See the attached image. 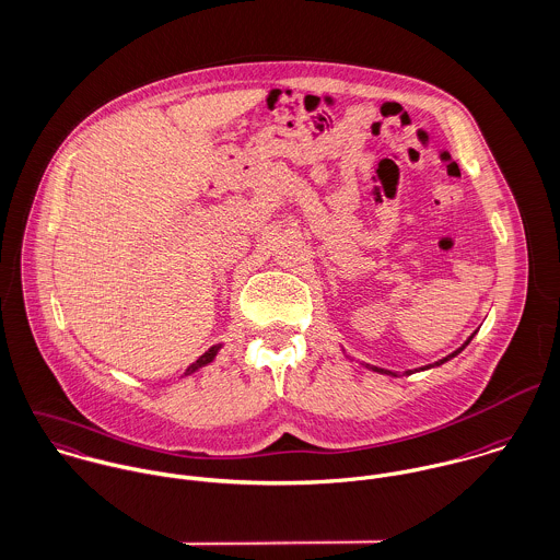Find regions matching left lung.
Here are the masks:
<instances>
[{"instance_id":"left-lung-1","label":"left lung","mask_w":560,"mask_h":560,"mask_svg":"<svg viewBox=\"0 0 560 560\" xmlns=\"http://www.w3.org/2000/svg\"><path fill=\"white\" fill-rule=\"evenodd\" d=\"M474 334H476V331H474ZM471 337L474 336L467 337L463 346H458L454 352H450V354L444 357V359H440V361H435V363H429V365H424V368H420V370H429V368H435V365H442V363H446V361H450L452 357H456V354H458V352H460V350H463V348H465V346L471 341ZM368 368H370V370H374V372H381V374H392V376H398V374H394V372H389V370H383V368H376V365H368ZM405 374H413V370H407Z\"/></svg>"}]
</instances>
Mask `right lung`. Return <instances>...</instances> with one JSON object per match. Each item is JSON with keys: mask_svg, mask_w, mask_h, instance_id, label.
<instances>
[{"mask_svg": "<svg viewBox=\"0 0 560 560\" xmlns=\"http://www.w3.org/2000/svg\"><path fill=\"white\" fill-rule=\"evenodd\" d=\"M219 350H221V343H217V346H212L208 352H203V354H201V357H199L195 363H190V365H188V370H186V376H188V374H192V372H197L199 368L208 365L210 361H214V357L219 354Z\"/></svg>", "mask_w": 560, "mask_h": 560, "instance_id": "add662e5", "label": "right lung"}]
</instances>
